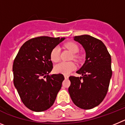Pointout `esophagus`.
I'll return each instance as SVG.
<instances>
[{"instance_id": "1", "label": "esophagus", "mask_w": 125, "mask_h": 125, "mask_svg": "<svg viewBox=\"0 0 125 125\" xmlns=\"http://www.w3.org/2000/svg\"><path fill=\"white\" fill-rule=\"evenodd\" d=\"M68 78H69V76H68V75H66V74L64 75V78H65V79H68Z\"/></svg>"}]
</instances>
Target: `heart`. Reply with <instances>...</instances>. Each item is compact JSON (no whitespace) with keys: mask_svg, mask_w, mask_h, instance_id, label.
I'll list each match as a JSON object with an SVG mask.
<instances>
[{"mask_svg":"<svg viewBox=\"0 0 125 125\" xmlns=\"http://www.w3.org/2000/svg\"><path fill=\"white\" fill-rule=\"evenodd\" d=\"M65 47L68 48L73 54L79 51V47L74 42H68L65 44ZM51 59L53 62H57L60 58V49L59 47H55L52 49L50 54ZM76 65L73 62H61L54 66L55 72L64 74H68L74 70Z\"/></svg>","mask_w":125,"mask_h":125,"instance_id":"obj_1","label":"heart"}]
</instances>
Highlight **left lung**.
<instances>
[{
  "instance_id": "8db88e82",
  "label": "left lung",
  "mask_w": 125,
  "mask_h": 125,
  "mask_svg": "<svg viewBox=\"0 0 125 125\" xmlns=\"http://www.w3.org/2000/svg\"><path fill=\"white\" fill-rule=\"evenodd\" d=\"M82 45L86 61L76 73L81 77L70 76L69 95L75 105L84 110L97 106L105 98L112 76L111 56L101 41L89 35L75 36Z\"/></svg>"
}]
</instances>
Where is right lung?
<instances>
[{
	"label": "right lung",
	"mask_w": 125,
	"mask_h": 125,
	"mask_svg": "<svg viewBox=\"0 0 125 125\" xmlns=\"http://www.w3.org/2000/svg\"><path fill=\"white\" fill-rule=\"evenodd\" d=\"M64 39H31L21 46L14 59V86L24 105L32 111L41 112L51 108L61 88L63 75H49L53 68L50 54Z\"/></svg>",
	"instance_id": "right-lung-1"
}]
</instances>
